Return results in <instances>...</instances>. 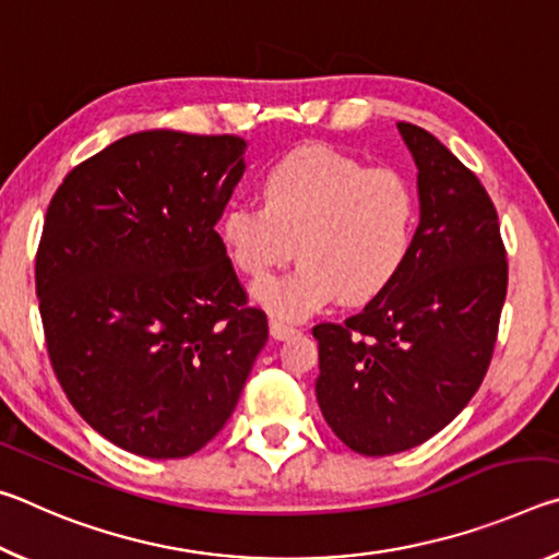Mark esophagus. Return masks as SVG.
Segmentation results:
<instances>
[{
    "label": "esophagus",
    "mask_w": 559,
    "mask_h": 559,
    "mask_svg": "<svg viewBox=\"0 0 559 559\" xmlns=\"http://www.w3.org/2000/svg\"><path fill=\"white\" fill-rule=\"evenodd\" d=\"M269 328H271V335L276 337V340H286V337H290V335H296V333H298L296 328H293V325H286V323H281V320H271Z\"/></svg>",
    "instance_id": "esophagus-1"
}]
</instances>
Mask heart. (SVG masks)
<instances>
[{"label": "heart", "instance_id": "b5f03b06", "mask_svg": "<svg viewBox=\"0 0 559 559\" xmlns=\"http://www.w3.org/2000/svg\"><path fill=\"white\" fill-rule=\"evenodd\" d=\"M261 194L263 206H229L219 234L234 266L257 281L299 251L296 272L253 288L273 316L298 320L335 298L365 306L390 290L409 261L419 202L400 169L300 147L266 169Z\"/></svg>", "mask_w": 559, "mask_h": 559}]
</instances>
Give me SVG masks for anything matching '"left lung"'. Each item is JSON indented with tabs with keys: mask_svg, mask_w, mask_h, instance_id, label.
<instances>
[{
	"mask_svg": "<svg viewBox=\"0 0 559 559\" xmlns=\"http://www.w3.org/2000/svg\"><path fill=\"white\" fill-rule=\"evenodd\" d=\"M419 167L421 219L390 290L345 323H318L316 394L335 437L390 456L439 433L484 382L508 290L498 212L437 138L396 122Z\"/></svg>",
	"mask_w": 559,
	"mask_h": 559,
	"instance_id": "obj_1",
	"label": "left lung"
}]
</instances>
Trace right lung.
I'll return each instance as SVG.
<instances>
[{
	"label": "right lung",
	"mask_w": 559,
	"mask_h": 559,
	"mask_svg": "<svg viewBox=\"0 0 559 559\" xmlns=\"http://www.w3.org/2000/svg\"><path fill=\"white\" fill-rule=\"evenodd\" d=\"M243 147L135 132L75 165L46 210L36 296L53 374L83 421L138 456L206 447L269 340L214 229Z\"/></svg>",
	"instance_id": "right-lung-1"
}]
</instances>
